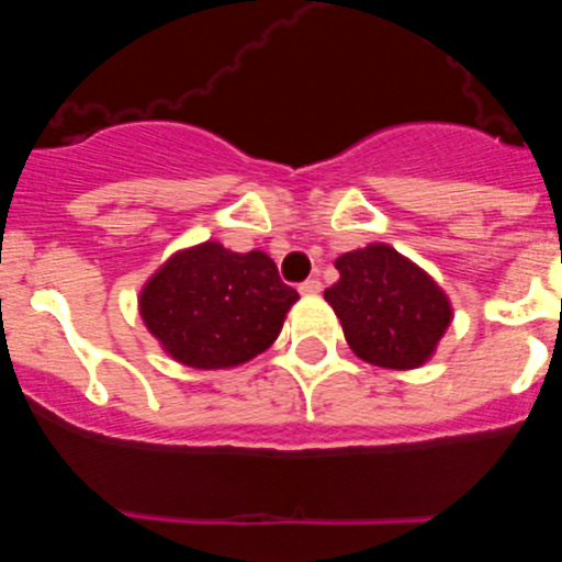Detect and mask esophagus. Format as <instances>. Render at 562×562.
<instances>
[{"label":"esophagus","instance_id":"1","mask_svg":"<svg viewBox=\"0 0 562 562\" xmlns=\"http://www.w3.org/2000/svg\"><path fill=\"white\" fill-rule=\"evenodd\" d=\"M297 290H301V295H317L321 292V278H306Z\"/></svg>","mask_w":562,"mask_h":562}]
</instances>
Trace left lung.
Segmentation results:
<instances>
[{
    "label": "left lung",
    "mask_w": 562,
    "mask_h": 562,
    "mask_svg": "<svg viewBox=\"0 0 562 562\" xmlns=\"http://www.w3.org/2000/svg\"><path fill=\"white\" fill-rule=\"evenodd\" d=\"M340 281L324 292L357 357L382 369H416L450 324L445 292L394 247L371 245L335 261Z\"/></svg>",
    "instance_id": "1"
}]
</instances>
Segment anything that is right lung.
Listing matches in <instances>:
<instances>
[{
	"label": "right lung",
	"mask_w": 562,
	"mask_h": 562,
	"mask_svg": "<svg viewBox=\"0 0 562 562\" xmlns=\"http://www.w3.org/2000/svg\"><path fill=\"white\" fill-rule=\"evenodd\" d=\"M297 292L265 252H233L216 241L182 250L146 284L140 315L173 360L231 369L261 355L284 326Z\"/></svg>",
	"instance_id": "1"
}]
</instances>
